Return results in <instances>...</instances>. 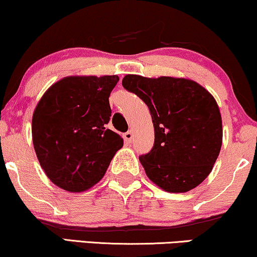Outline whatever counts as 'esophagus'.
Here are the masks:
<instances>
[{"mask_svg": "<svg viewBox=\"0 0 257 257\" xmlns=\"http://www.w3.org/2000/svg\"><path fill=\"white\" fill-rule=\"evenodd\" d=\"M124 141L126 142V143H131L132 142V138H133V133H132V131H127V132H125L124 133Z\"/></svg>", "mask_w": 257, "mask_h": 257, "instance_id": "34e87169", "label": "esophagus"}]
</instances>
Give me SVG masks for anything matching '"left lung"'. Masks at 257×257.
Listing matches in <instances>:
<instances>
[{"label":"left lung","instance_id":"obj_1","mask_svg":"<svg viewBox=\"0 0 257 257\" xmlns=\"http://www.w3.org/2000/svg\"><path fill=\"white\" fill-rule=\"evenodd\" d=\"M122 86L148 105L155 144L139 157L151 181L168 192H186L208 177L222 146L217 102L188 79L128 74Z\"/></svg>","mask_w":257,"mask_h":257}]
</instances>
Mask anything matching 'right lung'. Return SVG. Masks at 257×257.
<instances>
[{
	"instance_id": "1",
	"label": "right lung",
	"mask_w": 257,
	"mask_h": 257,
	"mask_svg": "<svg viewBox=\"0 0 257 257\" xmlns=\"http://www.w3.org/2000/svg\"><path fill=\"white\" fill-rule=\"evenodd\" d=\"M116 75L68 76L43 94L33 115L40 165L59 188L85 191L104 177L122 138L106 127Z\"/></svg>"
}]
</instances>
